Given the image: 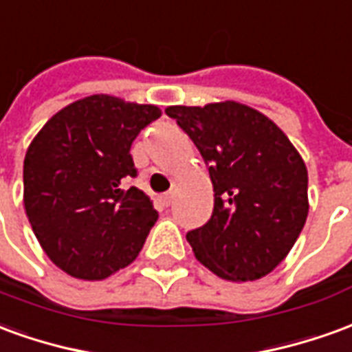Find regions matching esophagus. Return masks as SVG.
Returning a JSON list of instances; mask_svg holds the SVG:
<instances>
[{"label": "esophagus", "instance_id": "1", "mask_svg": "<svg viewBox=\"0 0 352 352\" xmlns=\"http://www.w3.org/2000/svg\"><path fill=\"white\" fill-rule=\"evenodd\" d=\"M172 199H174V193H172V191H168V193L161 195V203H163V206H170Z\"/></svg>", "mask_w": 352, "mask_h": 352}]
</instances>
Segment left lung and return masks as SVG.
<instances>
[{"instance_id":"left-lung-1","label":"left lung","mask_w":352,"mask_h":352,"mask_svg":"<svg viewBox=\"0 0 352 352\" xmlns=\"http://www.w3.org/2000/svg\"><path fill=\"white\" fill-rule=\"evenodd\" d=\"M208 163L214 210L188 233L195 258L226 280L261 278L286 258L309 212L307 168L271 119L236 102L170 106Z\"/></svg>"}]
</instances>
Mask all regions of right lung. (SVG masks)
Segmentation results:
<instances>
[{"label":"right lung","instance_id":"obj_1","mask_svg":"<svg viewBox=\"0 0 352 352\" xmlns=\"http://www.w3.org/2000/svg\"><path fill=\"white\" fill-rule=\"evenodd\" d=\"M161 117L108 94L52 116L24 159V208L45 254L68 275L102 280L136 260L159 214L136 178L131 146Z\"/></svg>","mask_w":352,"mask_h":352}]
</instances>
